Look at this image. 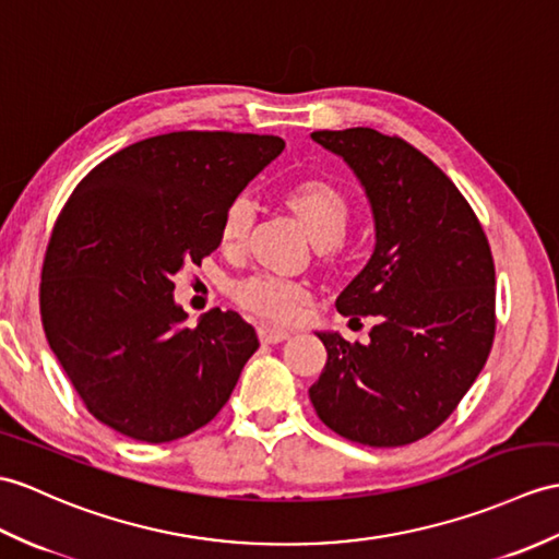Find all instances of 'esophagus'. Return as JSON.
Segmentation results:
<instances>
[{
  "label": "esophagus",
  "mask_w": 559,
  "mask_h": 559,
  "mask_svg": "<svg viewBox=\"0 0 559 559\" xmlns=\"http://www.w3.org/2000/svg\"><path fill=\"white\" fill-rule=\"evenodd\" d=\"M285 338H290V331L269 326V323H262V326H259V341L262 343H281Z\"/></svg>",
  "instance_id": "esophagus-1"
}]
</instances>
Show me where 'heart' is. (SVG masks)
I'll return each mask as SVG.
<instances>
[{"label": "heart", "mask_w": 559, "mask_h": 559, "mask_svg": "<svg viewBox=\"0 0 559 559\" xmlns=\"http://www.w3.org/2000/svg\"><path fill=\"white\" fill-rule=\"evenodd\" d=\"M290 210L317 245H333L343 238L349 221V202L345 194L326 180H302L288 192ZM254 218V206L248 198L233 200L221 221V242L226 248H240L248 238ZM238 300L259 317L288 321L307 300L305 285L274 274H257L238 285Z\"/></svg>", "instance_id": "1"}]
</instances>
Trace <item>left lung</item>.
Returning a JSON list of instances; mask_svg holds the SVG:
<instances>
[{
    "mask_svg": "<svg viewBox=\"0 0 559 559\" xmlns=\"http://www.w3.org/2000/svg\"><path fill=\"white\" fill-rule=\"evenodd\" d=\"M311 140L357 176L373 216V252L335 300L371 317L369 343L314 331L329 353L309 400L347 440L397 448L443 424L496 335V266L486 233L455 183L419 150L373 128Z\"/></svg>",
    "mask_w": 559,
    "mask_h": 559,
    "instance_id": "8db88e82",
    "label": "left lung"
}]
</instances>
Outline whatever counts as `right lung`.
<instances>
[{
	"label": "right lung",
	"instance_id": "add662e5",
	"mask_svg": "<svg viewBox=\"0 0 559 559\" xmlns=\"http://www.w3.org/2000/svg\"><path fill=\"white\" fill-rule=\"evenodd\" d=\"M276 135L180 131L140 140L90 171L47 245V343L95 419L145 443L210 424L259 347L238 311L188 326L174 276L221 245V221L274 162Z\"/></svg>",
	"mask_w": 559,
	"mask_h": 559
}]
</instances>
